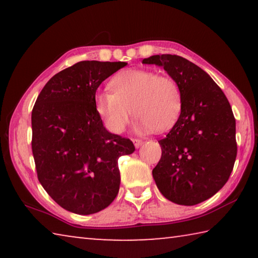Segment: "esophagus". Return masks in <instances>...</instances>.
Here are the masks:
<instances>
[{
  "instance_id": "34e87169",
  "label": "esophagus",
  "mask_w": 258,
  "mask_h": 258,
  "mask_svg": "<svg viewBox=\"0 0 258 258\" xmlns=\"http://www.w3.org/2000/svg\"><path fill=\"white\" fill-rule=\"evenodd\" d=\"M133 143H134V147L135 148H140L143 145V141L140 139H133Z\"/></svg>"
}]
</instances>
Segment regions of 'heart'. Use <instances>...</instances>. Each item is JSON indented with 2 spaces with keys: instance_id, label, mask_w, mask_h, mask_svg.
Returning a JSON list of instances; mask_svg holds the SVG:
<instances>
[{
  "instance_id": "1",
  "label": "heart",
  "mask_w": 258,
  "mask_h": 258,
  "mask_svg": "<svg viewBox=\"0 0 258 258\" xmlns=\"http://www.w3.org/2000/svg\"><path fill=\"white\" fill-rule=\"evenodd\" d=\"M110 90L94 95V106L106 127L112 133L124 132L132 111L140 133L165 132L180 118L183 107L177 82L146 69H126L111 78Z\"/></svg>"
}]
</instances>
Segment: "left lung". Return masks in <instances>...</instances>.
Masks as SVG:
<instances>
[{"label": "left lung", "instance_id": "8db88e82", "mask_svg": "<svg viewBox=\"0 0 258 258\" xmlns=\"http://www.w3.org/2000/svg\"><path fill=\"white\" fill-rule=\"evenodd\" d=\"M177 82L183 107L165 139L152 176L172 203L194 206L213 197L228 182L237 157L235 119L223 91L208 74L180 55L157 54L142 60Z\"/></svg>", "mask_w": 258, "mask_h": 258}]
</instances>
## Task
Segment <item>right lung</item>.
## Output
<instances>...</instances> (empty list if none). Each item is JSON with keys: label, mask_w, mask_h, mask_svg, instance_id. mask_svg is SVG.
<instances>
[{"label": "right lung", "mask_w": 258, "mask_h": 258, "mask_svg": "<svg viewBox=\"0 0 258 258\" xmlns=\"http://www.w3.org/2000/svg\"><path fill=\"white\" fill-rule=\"evenodd\" d=\"M126 64L81 61L55 74L35 102L32 150L38 181L68 212L98 213L118 194V158L135 148L131 140L106 130L94 95L106 78Z\"/></svg>", "instance_id": "1"}]
</instances>
